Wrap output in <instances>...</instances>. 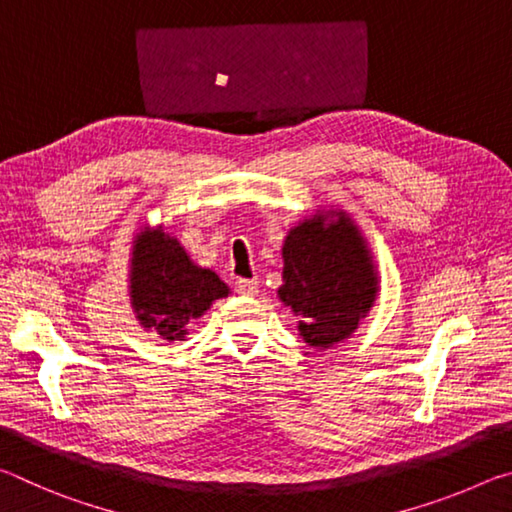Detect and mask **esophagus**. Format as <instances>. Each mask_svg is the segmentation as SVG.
Returning a JSON list of instances; mask_svg holds the SVG:
<instances>
[{
  "instance_id": "1",
  "label": "esophagus",
  "mask_w": 512,
  "mask_h": 512,
  "mask_svg": "<svg viewBox=\"0 0 512 512\" xmlns=\"http://www.w3.org/2000/svg\"><path fill=\"white\" fill-rule=\"evenodd\" d=\"M237 287V293H241V296H255L257 289H259V282L257 280H246V277H239V280L235 282Z\"/></svg>"
}]
</instances>
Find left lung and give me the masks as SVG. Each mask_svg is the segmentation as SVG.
Returning <instances> with one entry per match:
<instances>
[{
	"label": "left lung",
	"instance_id": "8db88e82",
	"mask_svg": "<svg viewBox=\"0 0 512 512\" xmlns=\"http://www.w3.org/2000/svg\"><path fill=\"white\" fill-rule=\"evenodd\" d=\"M282 259L277 296L300 318L305 343L325 350L352 336L375 305L379 277L350 216L329 210L300 221L284 239Z\"/></svg>",
	"mask_w": 512,
	"mask_h": 512
}]
</instances>
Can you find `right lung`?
<instances>
[{
    "instance_id": "obj_1",
    "label": "right lung",
    "mask_w": 512,
    "mask_h": 512,
    "mask_svg": "<svg viewBox=\"0 0 512 512\" xmlns=\"http://www.w3.org/2000/svg\"><path fill=\"white\" fill-rule=\"evenodd\" d=\"M128 277L135 318L164 341H183L187 325L230 293L228 284L210 268L196 266L162 225L137 232Z\"/></svg>"
}]
</instances>
